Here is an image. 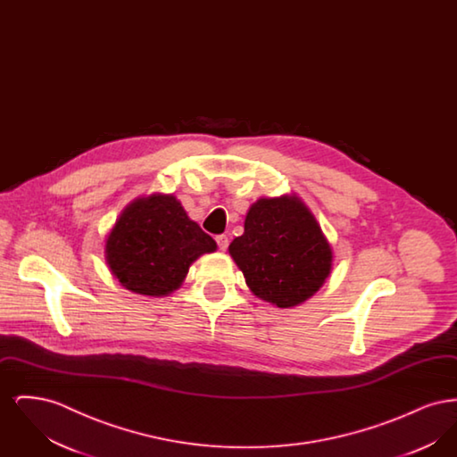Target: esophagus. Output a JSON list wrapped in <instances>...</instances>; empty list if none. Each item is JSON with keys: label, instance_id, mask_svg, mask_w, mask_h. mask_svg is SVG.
Wrapping results in <instances>:
<instances>
[{"label": "esophagus", "instance_id": "obj_1", "mask_svg": "<svg viewBox=\"0 0 457 457\" xmlns=\"http://www.w3.org/2000/svg\"><path fill=\"white\" fill-rule=\"evenodd\" d=\"M216 241H218L219 250H222V252H224V250L228 248V245H229V239H228L226 235H218Z\"/></svg>", "mask_w": 457, "mask_h": 457}]
</instances>
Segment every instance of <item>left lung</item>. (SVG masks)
I'll return each mask as SVG.
<instances>
[{
	"label": "left lung",
	"instance_id": "obj_1",
	"mask_svg": "<svg viewBox=\"0 0 457 457\" xmlns=\"http://www.w3.org/2000/svg\"><path fill=\"white\" fill-rule=\"evenodd\" d=\"M229 255L252 293L279 308L313 296L332 269V248L296 195L257 200L245 218V233L229 245Z\"/></svg>",
	"mask_w": 457,
	"mask_h": 457
}]
</instances>
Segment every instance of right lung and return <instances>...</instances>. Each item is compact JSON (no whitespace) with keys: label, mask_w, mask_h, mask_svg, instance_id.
<instances>
[{"label":"right lung","mask_w":457,"mask_h":457,"mask_svg":"<svg viewBox=\"0 0 457 457\" xmlns=\"http://www.w3.org/2000/svg\"><path fill=\"white\" fill-rule=\"evenodd\" d=\"M218 248L173 195L137 198L106 239L112 276L138 295L164 296L178 289L194 262Z\"/></svg>","instance_id":"right-lung-1"}]
</instances>
